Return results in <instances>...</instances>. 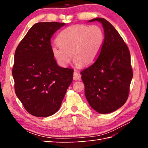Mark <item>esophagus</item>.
Instances as JSON below:
<instances>
[{"label": "esophagus", "mask_w": 148, "mask_h": 148, "mask_svg": "<svg viewBox=\"0 0 148 148\" xmlns=\"http://www.w3.org/2000/svg\"><path fill=\"white\" fill-rule=\"evenodd\" d=\"M81 78V74H80L79 72H77L76 71L74 72V77L73 79L74 80H77V79H80Z\"/></svg>", "instance_id": "obj_1"}]
</instances>
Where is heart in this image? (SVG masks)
Masks as SVG:
<instances>
[{"label":"heart","instance_id":"1","mask_svg":"<svg viewBox=\"0 0 148 148\" xmlns=\"http://www.w3.org/2000/svg\"><path fill=\"white\" fill-rule=\"evenodd\" d=\"M104 38V32L99 26L75 25L60 32L57 38L58 44L52 46L51 51L62 66H66L72 57L77 66H87L97 59Z\"/></svg>","mask_w":148,"mask_h":148}]
</instances>
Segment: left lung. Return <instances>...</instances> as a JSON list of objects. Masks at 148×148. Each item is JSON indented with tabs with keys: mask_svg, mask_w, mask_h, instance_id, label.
<instances>
[{
	"mask_svg": "<svg viewBox=\"0 0 148 148\" xmlns=\"http://www.w3.org/2000/svg\"><path fill=\"white\" fill-rule=\"evenodd\" d=\"M104 39L98 57L80 74L89 104L100 114H108L121 107L128 99L133 76L129 47L112 25L104 18Z\"/></svg>",
	"mask_w": 148,
	"mask_h": 148,
	"instance_id": "8db88e82",
	"label": "left lung"
}]
</instances>
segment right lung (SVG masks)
Masks as SVG:
<instances>
[{"instance_id": "right-lung-1", "label": "right lung", "mask_w": 148, "mask_h": 148, "mask_svg": "<svg viewBox=\"0 0 148 148\" xmlns=\"http://www.w3.org/2000/svg\"><path fill=\"white\" fill-rule=\"evenodd\" d=\"M64 23L40 22L17 46L12 75L17 97L27 112L47 117L58 111L73 79L74 70L57 65L51 38Z\"/></svg>"}]
</instances>
